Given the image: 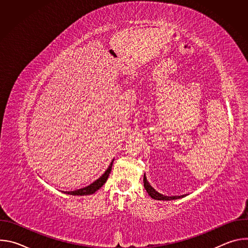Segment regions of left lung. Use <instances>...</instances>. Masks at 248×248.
<instances>
[{"label": "left lung", "instance_id": "obj_1", "mask_svg": "<svg viewBox=\"0 0 248 248\" xmlns=\"http://www.w3.org/2000/svg\"><path fill=\"white\" fill-rule=\"evenodd\" d=\"M143 183H144V187L147 191V193L150 195V197H152L153 199L155 200H163V201H169V200H174V199H179L181 196H166V195H163L161 193H159L157 190H155L151 185L148 183L146 176L144 174V178H143ZM184 196V195H183Z\"/></svg>", "mask_w": 248, "mask_h": 248}]
</instances>
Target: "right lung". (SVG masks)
Listing matches in <instances>:
<instances>
[{
  "label": "right lung",
  "instance_id": "right-lung-1",
  "mask_svg": "<svg viewBox=\"0 0 248 248\" xmlns=\"http://www.w3.org/2000/svg\"><path fill=\"white\" fill-rule=\"evenodd\" d=\"M113 163H114V159L112 160L111 164L109 165L108 169L105 170V172L100 176V178L98 180H96L95 182H93L92 184H90L89 186L83 187V188H80V189H77V190H74V191H62L63 193L65 194H69V195H90V194H93L95 193L100 187H102V186L107 182L108 178H109V174L111 172V170H112V166H113Z\"/></svg>",
  "mask_w": 248,
  "mask_h": 248
}]
</instances>
